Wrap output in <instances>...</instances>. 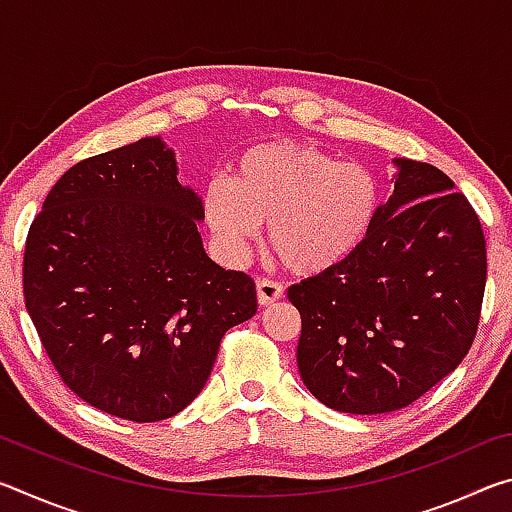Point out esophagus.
Listing matches in <instances>:
<instances>
[{"mask_svg": "<svg viewBox=\"0 0 512 512\" xmlns=\"http://www.w3.org/2000/svg\"><path fill=\"white\" fill-rule=\"evenodd\" d=\"M284 296V287L280 282L268 280V277H259L257 280V300L259 305H273L275 300H280Z\"/></svg>", "mask_w": 512, "mask_h": 512, "instance_id": "esophagus-1", "label": "esophagus"}]
</instances>
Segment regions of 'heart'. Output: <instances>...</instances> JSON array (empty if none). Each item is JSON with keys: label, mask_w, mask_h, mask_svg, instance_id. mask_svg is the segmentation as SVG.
<instances>
[{"label": "heart", "mask_w": 512, "mask_h": 512, "mask_svg": "<svg viewBox=\"0 0 512 512\" xmlns=\"http://www.w3.org/2000/svg\"><path fill=\"white\" fill-rule=\"evenodd\" d=\"M381 207L375 173L316 146L268 142L241 153L230 178L203 192L207 228L228 259H241L268 221V246L289 271L320 275L366 244Z\"/></svg>", "instance_id": "b5f03b06"}]
</instances>
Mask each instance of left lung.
<instances>
[{
    "label": "left lung",
    "instance_id": "1",
    "mask_svg": "<svg viewBox=\"0 0 512 512\" xmlns=\"http://www.w3.org/2000/svg\"><path fill=\"white\" fill-rule=\"evenodd\" d=\"M393 162V196L359 253L287 291L302 318L300 377L341 413L409 406L465 359L479 325V216L440 169Z\"/></svg>",
    "mask_w": 512,
    "mask_h": 512
}]
</instances>
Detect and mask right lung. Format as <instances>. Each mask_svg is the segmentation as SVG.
<instances>
[{
	"mask_svg": "<svg viewBox=\"0 0 512 512\" xmlns=\"http://www.w3.org/2000/svg\"><path fill=\"white\" fill-rule=\"evenodd\" d=\"M203 201L160 137L74 164L24 248V300L69 391L117 418L167 420L203 391L253 277L203 248Z\"/></svg>",
	"mask_w": 512,
	"mask_h": 512,
	"instance_id": "add662e5",
	"label": "right lung"
}]
</instances>
